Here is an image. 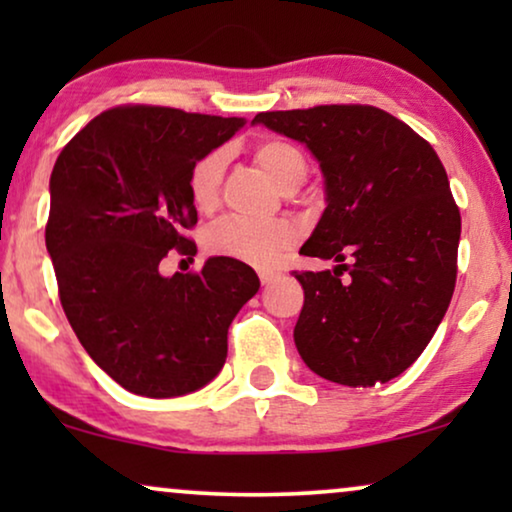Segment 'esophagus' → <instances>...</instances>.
Here are the masks:
<instances>
[{
  "label": "esophagus",
  "mask_w": 512,
  "mask_h": 512,
  "mask_svg": "<svg viewBox=\"0 0 512 512\" xmlns=\"http://www.w3.org/2000/svg\"><path fill=\"white\" fill-rule=\"evenodd\" d=\"M258 277H261V284L263 286H270V284H275L277 279H282V275H279V272H272V270H261V272H258Z\"/></svg>",
  "instance_id": "obj_1"
}]
</instances>
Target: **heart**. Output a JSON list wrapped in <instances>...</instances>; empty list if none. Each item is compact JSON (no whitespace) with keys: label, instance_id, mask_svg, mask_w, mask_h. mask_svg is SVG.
Listing matches in <instances>:
<instances>
[{"label":"heart","instance_id":"heart-1","mask_svg":"<svg viewBox=\"0 0 512 512\" xmlns=\"http://www.w3.org/2000/svg\"><path fill=\"white\" fill-rule=\"evenodd\" d=\"M226 151H212L195 163L191 172V200L200 212H212L219 202L221 179L226 170ZM256 165L284 193L296 191L307 177V160L293 144L270 139L256 146ZM202 244L209 254L226 256L249 265H272L286 249L296 244V228L286 221H249L226 216L205 228Z\"/></svg>","mask_w":512,"mask_h":512}]
</instances>
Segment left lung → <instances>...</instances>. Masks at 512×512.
<instances>
[{"mask_svg": "<svg viewBox=\"0 0 512 512\" xmlns=\"http://www.w3.org/2000/svg\"><path fill=\"white\" fill-rule=\"evenodd\" d=\"M251 123L305 144L324 177L326 209L300 254L338 265L296 272L300 359L345 387L394 380L429 345L457 282L461 216L443 163L368 104L265 111Z\"/></svg>", "mask_w": 512, "mask_h": 512, "instance_id": "8db88e82", "label": "left lung"}]
</instances>
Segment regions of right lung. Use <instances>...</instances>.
<instances>
[{"instance_id":"1","label":"right lung","mask_w":512,"mask_h":512,"mask_svg":"<svg viewBox=\"0 0 512 512\" xmlns=\"http://www.w3.org/2000/svg\"><path fill=\"white\" fill-rule=\"evenodd\" d=\"M244 118L116 107L55 160L46 249L60 303L90 359L137 396L198 391L221 373L228 326L258 275L226 256L195 275H160L170 249L195 254L191 172Z\"/></svg>"}]
</instances>
